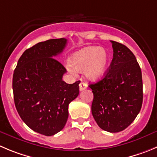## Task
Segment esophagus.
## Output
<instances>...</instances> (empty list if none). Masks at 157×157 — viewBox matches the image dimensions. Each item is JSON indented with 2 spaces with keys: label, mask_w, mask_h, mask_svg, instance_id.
I'll return each mask as SVG.
<instances>
[{
  "label": "esophagus",
  "mask_w": 157,
  "mask_h": 157,
  "mask_svg": "<svg viewBox=\"0 0 157 157\" xmlns=\"http://www.w3.org/2000/svg\"><path fill=\"white\" fill-rule=\"evenodd\" d=\"M86 88H87V85H86L85 82H81V83L79 84V90L83 91L85 90Z\"/></svg>",
  "instance_id": "esophagus-1"
}]
</instances>
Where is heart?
<instances>
[{"mask_svg": "<svg viewBox=\"0 0 157 157\" xmlns=\"http://www.w3.org/2000/svg\"><path fill=\"white\" fill-rule=\"evenodd\" d=\"M109 62V55L105 49L92 46L73 54L71 63L67 65V69L71 74H75L76 71H84L89 80L97 81L106 73Z\"/></svg>", "mask_w": 157, "mask_h": 157, "instance_id": "obj_1", "label": "heart"}]
</instances>
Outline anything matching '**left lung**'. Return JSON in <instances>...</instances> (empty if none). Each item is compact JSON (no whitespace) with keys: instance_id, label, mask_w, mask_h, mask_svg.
<instances>
[{"instance_id":"left-lung-1","label":"left lung","mask_w":157,"mask_h":157,"mask_svg":"<svg viewBox=\"0 0 157 157\" xmlns=\"http://www.w3.org/2000/svg\"><path fill=\"white\" fill-rule=\"evenodd\" d=\"M113 59L103 78L89 85L92 113L98 126L109 132L124 130L140 113L143 80L135 55L124 44L111 41Z\"/></svg>"}]
</instances>
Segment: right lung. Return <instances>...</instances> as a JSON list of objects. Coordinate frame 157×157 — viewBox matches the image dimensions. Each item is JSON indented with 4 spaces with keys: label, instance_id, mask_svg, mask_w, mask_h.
Returning <instances> with one entry per match:
<instances>
[{
    "label": "right lung",
    "instance_id": "obj_1",
    "mask_svg": "<svg viewBox=\"0 0 157 157\" xmlns=\"http://www.w3.org/2000/svg\"><path fill=\"white\" fill-rule=\"evenodd\" d=\"M67 39H50L27 49L13 75L16 109L25 124L35 132L53 136L65 126L68 105L79 93V81L62 80L65 67L55 57L62 53Z\"/></svg>",
    "mask_w": 157,
    "mask_h": 157
}]
</instances>
